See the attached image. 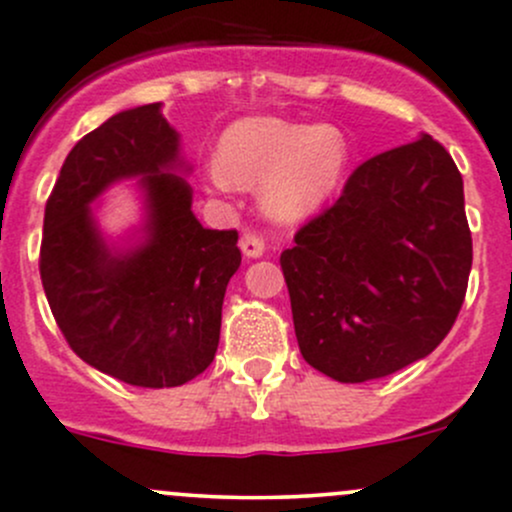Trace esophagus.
Wrapping results in <instances>:
<instances>
[{
	"label": "esophagus",
	"instance_id": "obj_1",
	"mask_svg": "<svg viewBox=\"0 0 512 512\" xmlns=\"http://www.w3.org/2000/svg\"><path fill=\"white\" fill-rule=\"evenodd\" d=\"M240 250L247 260H257V257L265 255V240L260 235H255V232H245L240 240Z\"/></svg>",
	"mask_w": 512,
	"mask_h": 512
}]
</instances>
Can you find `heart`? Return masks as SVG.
<instances>
[{
  "instance_id": "b5f03b06",
  "label": "heart",
  "mask_w": 512,
  "mask_h": 512,
  "mask_svg": "<svg viewBox=\"0 0 512 512\" xmlns=\"http://www.w3.org/2000/svg\"><path fill=\"white\" fill-rule=\"evenodd\" d=\"M349 170V141L332 123H297L250 116L232 123L208 165L215 190L260 188V205L275 223H302L342 188Z\"/></svg>"
}]
</instances>
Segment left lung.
I'll return each mask as SVG.
<instances>
[{
	"label": "left lung",
	"instance_id": "left-lung-1",
	"mask_svg": "<svg viewBox=\"0 0 512 512\" xmlns=\"http://www.w3.org/2000/svg\"><path fill=\"white\" fill-rule=\"evenodd\" d=\"M473 262L463 178L431 136L349 175L280 265L304 361L342 384L423 359L461 312Z\"/></svg>",
	"mask_w": 512,
	"mask_h": 512
}]
</instances>
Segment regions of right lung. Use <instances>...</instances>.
<instances>
[{
  "label": "right lung",
  "mask_w": 512,
  "mask_h": 512,
  "mask_svg": "<svg viewBox=\"0 0 512 512\" xmlns=\"http://www.w3.org/2000/svg\"><path fill=\"white\" fill-rule=\"evenodd\" d=\"M188 173L180 133L148 103L86 133L46 200L39 272L51 314L86 364L131 386H180L218 352L242 255L235 230L195 218ZM121 179L139 183L144 220L113 243L93 205Z\"/></svg>",
  "instance_id": "obj_1"
}]
</instances>
